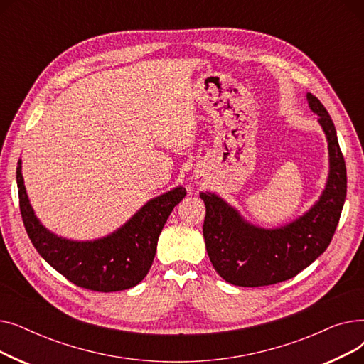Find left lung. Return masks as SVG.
Returning <instances> with one entry per match:
<instances>
[{
	"instance_id": "left-lung-1",
	"label": "left lung",
	"mask_w": 364,
	"mask_h": 364,
	"mask_svg": "<svg viewBox=\"0 0 364 364\" xmlns=\"http://www.w3.org/2000/svg\"><path fill=\"white\" fill-rule=\"evenodd\" d=\"M310 109L318 114L329 149V177L320 199L302 217L277 227L247 223L214 193H200L206 215L203 237L217 273L228 283L258 288L295 277L329 246L347 196V168L328 110L313 94Z\"/></svg>"
}]
</instances>
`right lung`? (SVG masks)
Here are the masks:
<instances>
[{
	"mask_svg": "<svg viewBox=\"0 0 364 364\" xmlns=\"http://www.w3.org/2000/svg\"><path fill=\"white\" fill-rule=\"evenodd\" d=\"M16 180L22 220L38 254L69 282L97 292L129 289L146 277L162 228L172 209L186 196V188L178 186L149 200L112 235L78 242L51 233L36 218L23 184L21 159L17 162Z\"/></svg>",
	"mask_w": 364,
	"mask_h": 364,
	"instance_id": "1",
	"label": "right lung"
}]
</instances>
